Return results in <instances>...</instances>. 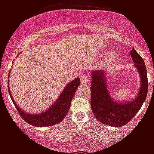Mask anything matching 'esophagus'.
<instances>
[{"mask_svg": "<svg viewBox=\"0 0 154 154\" xmlns=\"http://www.w3.org/2000/svg\"><path fill=\"white\" fill-rule=\"evenodd\" d=\"M80 80H81V82L82 83H87V82H89V76H87V75H82L80 77Z\"/></svg>", "mask_w": 154, "mask_h": 154, "instance_id": "34e87169", "label": "esophagus"}]
</instances>
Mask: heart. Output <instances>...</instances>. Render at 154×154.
<instances>
[{"instance_id":"1","label":"heart","mask_w":154,"mask_h":154,"mask_svg":"<svg viewBox=\"0 0 154 154\" xmlns=\"http://www.w3.org/2000/svg\"><path fill=\"white\" fill-rule=\"evenodd\" d=\"M115 57H116V55H115L114 53H110L109 55L108 56V60L109 62H112L115 60Z\"/></svg>"}]
</instances>
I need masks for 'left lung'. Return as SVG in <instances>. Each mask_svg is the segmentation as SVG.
I'll list each match as a JSON object with an SVG mask.
<instances>
[{"label": "left lung", "mask_w": 154, "mask_h": 154, "mask_svg": "<svg viewBox=\"0 0 154 154\" xmlns=\"http://www.w3.org/2000/svg\"><path fill=\"white\" fill-rule=\"evenodd\" d=\"M130 55L141 76V89L134 101L118 103L110 97L108 92L104 71L92 72L91 108L96 118L103 124L114 127L123 126L129 123L137 113L146 100L148 92V77L144 60L134 48Z\"/></svg>", "instance_id": "obj_1"}]
</instances>
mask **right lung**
<instances>
[{"instance_id":"obj_1","label":"right lung","mask_w":154,"mask_h":154,"mask_svg":"<svg viewBox=\"0 0 154 154\" xmlns=\"http://www.w3.org/2000/svg\"><path fill=\"white\" fill-rule=\"evenodd\" d=\"M79 85V78H76L68 84L67 86L65 87V89L60 94V97H58L57 101L49 108V109L37 115L29 114V113L25 112L14 102L12 96H11V99L13 100V104L17 108L20 117H22L27 123L37 127L51 126L53 125L57 124L65 118L67 112H69L70 104L72 100V97L74 96L75 92ZM8 92L11 95L9 89H8Z\"/></svg>"}]
</instances>
